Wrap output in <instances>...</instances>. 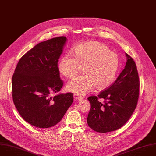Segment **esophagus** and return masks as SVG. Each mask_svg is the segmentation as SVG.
<instances>
[{
	"label": "esophagus",
	"instance_id": "obj_1",
	"mask_svg": "<svg viewBox=\"0 0 156 156\" xmlns=\"http://www.w3.org/2000/svg\"><path fill=\"white\" fill-rule=\"evenodd\" d=\"M73 97H74V98H75V100H80L83 99V97H81V96H80V95H78V94H73Z\"/></svg>",
	"mask_w": 156,
	"mask_h": 156
}]
</instances>
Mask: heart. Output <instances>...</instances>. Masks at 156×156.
<instances>
[{
  "instance_id": "heart-1",
  "label": "heart",
  "mask_w": 156,
  "mask_h": 156,
  "mask_svg": "<svg viewBox=\"0 0 156 156\" xmlns=\"http://www.w3.org/2000/svg\"><path fill=\"white\" fill-rule=\"evenodd\" d=\"M72 54L65 55L59 62L60 73L67 78L74 77L83 67V75L68 83L69 91L83 95L94 86L97 89L103 90L113 83L119 61L118 55L106 45L96 41H86L76 45Z\"/></svg>"
}]
</instances>
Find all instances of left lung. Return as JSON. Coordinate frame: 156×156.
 Segmentation results:
<instances>
[{
  "label": "left lung",
  "mask_w": 156,
  "mask_h": 156,
  "mask_svg": "<svg viewBox=\"0 0 156 156\" xmlns=\"http://www.w3.org/2000/svg\"><path fill=\"white\" fill-rule=\"evenodd\" d=\"M127 62L116 81L100 92L98 96L87 98L90 110L87 124L93 130L107 133L122 127L130 119L137 105L140 92V81L133 59L127 53ZM103 98V102L98 101Z\"/></svg>",
  "instance_id": "obj_1"
}]
</instances>
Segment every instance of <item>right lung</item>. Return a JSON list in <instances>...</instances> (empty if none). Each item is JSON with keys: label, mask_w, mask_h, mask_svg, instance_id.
Here are the masks:
<instances>
[{"label": "right lung", "mask_w": 156, "mask_h": 156, "mask_svg": "<svg viewBox=\"0 0 156 156\" xmlns=\"http://www.w3.org/2000/svg\"><path fill=\"white\" fill-rule=\"evenodd\" d=\"M66 41V37H59L39 43L21 57L15 69L13 101L21 116L33 126H55L73 101L71 92L50 96L64 84L58 63Z\"/></svg>", "instance_id": "1"}]
</instances>
